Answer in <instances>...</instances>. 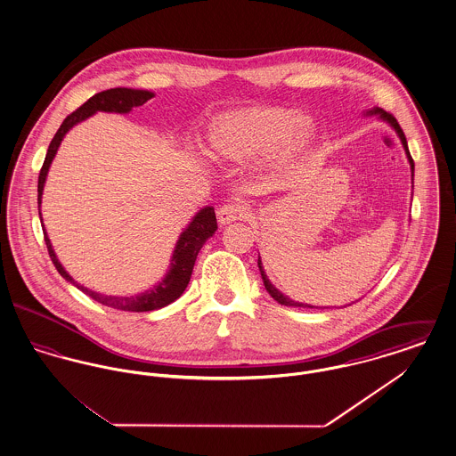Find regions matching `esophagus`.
<instances>
[{
	"mask_svg": "<svg viewBox=\"0 0 456 456\" xmlns=\"http://www.w3.org/2000/svg\"><path fill=\"white\" fill-rule=\"evenodd\" d=\"M248 205H244L242 201H232V203H225L217 210L218 222L222 225L225 224H232L236 220L246 217L248 216Z\"/></svg>",
	"mask_w": 456,
	"mask_h": 456,
	"instance_id": "obj_1",
	"label": "esophagus"
}]
</instances>
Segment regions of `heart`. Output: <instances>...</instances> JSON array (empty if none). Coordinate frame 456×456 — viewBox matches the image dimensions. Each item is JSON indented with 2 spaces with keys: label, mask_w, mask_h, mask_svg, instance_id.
Returning <instances> with one entry per match:
<instances>
[{
  "label": "heart",
  "mask_w": 456,
  "mask_h": 456,
  "mask_svg": "<svg viewBox=\"0 0 456 456\" xmlns=\"http://www.w3.org/2000/svg\"><path fill=\"white\" fill-rule=\"evenodd\" d=\"M314 126L301 112L285 108H251L231 110L208 126V153L224 162H251L272 157L290 160L304 151Z\"/></svg>",
  "instance_id": "heart-1"
}]
</instances>
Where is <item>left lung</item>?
<instances>
[{
	"mask_svg": "<svg viewBox=\"0 0 456 456\" xmlns=\"http://www.w3.org/2000/svg\"><path fill=\"white\" fill-rule=\"evenodd\" d=\"M369 114H378L381 119H385V121H388L391 126L395 128V131L398 133V136H400V140H402V143H403V149H405V152H407V157H409V162H411V167H412V175H413V159L411 152H409V147H407V138H405V133L403 130L400 128V125H398V121H396V118L391 114V112H387V110H383L381 108L372 109V110H369ZM258 266H260L261 272V279H263V283H265V289L268 290V294L277 301L279 304H283V305H294V307H313V305H309V304L303 303H296V301H290L289 297H285L281 290H277L272 282L266 279V275H265V272H263V266H261V260L258 258Z\"/></svg>",
	"mask_w": 456,
	"mask_h": 456,
	"instance_id": "1",
	"label": "left lung"
}]
</instances>
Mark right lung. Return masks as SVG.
<instances>
[{
  "instance_id": "obj_1",
  "label": "right lung",
  "mask_w": 456,
  "mask_h": 456,
  "mask_svg": "<svg viewBox=\"0 0 456 456\" xmlns=\"http://www.w3.org/2000/svg\"><path fill=\"white\" fill-rule=\"evenodd\" d=\"M152 92L149 90H133V88H109L104 92H99L95 95H92L86 104H82L77 110H73L71 114H68L63 121V125L60 126V130L56 131L54 138L49 143V149L44 159L43 167L39 173V183H37V205L41 207V198H43L44 183H45V175L49 171V166L54 159V155L58 152V147L63 140L68 130H71L77 123L87 119L88 116H92L97 110H106V112H130L131 109L143 106L149 99H152ZM41 216V214H39ZM43 224V218H41ZM217 231V218L216 212L212 207H205L201 208L193 222L188 225V229L181 234V238L175 244L174 249L173 260H171V270L167 272L166 279L162 282L153 285V289L134 296V297H114V296H102L97 294L94 290H88L87 287L75 282L68 273L65 268L61 266V263L56 258L51 240L45 236L44 231V240L49 251V256L54 263L56 270L60 272V275L66 279L68 282L77 285L82 292H86L88 297H92L97 303L104 304L114 309H121V311H134V313H143V311H153V309H160L167 304L174 303L177 297H181V294L184 292V289L188 287L190 279H191V272L195 266L196 256L200 253V249L203 248L205 240L214 236V232Z\"/></svg>"
}]
</instances>
